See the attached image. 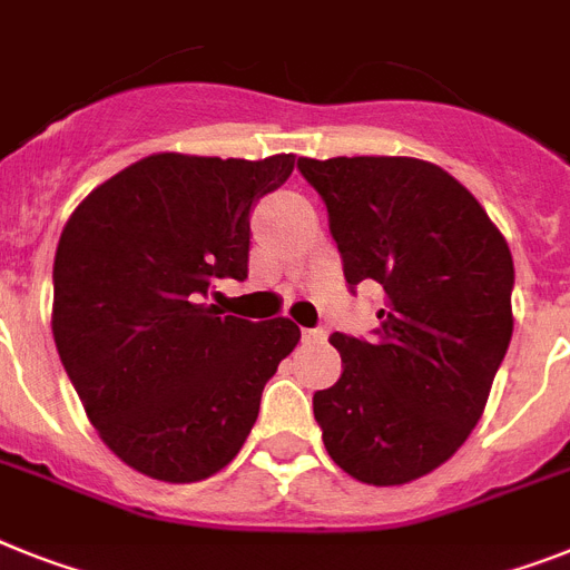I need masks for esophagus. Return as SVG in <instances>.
Here are the masks:
<instances>
[{
	"instance_id": "34e87169",
	"label": "esophagus",
	"mask_w": 570,
	"mask_h": 570,
	"mask_svg": "<svg viewBox=\"0 0 570 570\" xmlns=\"http://www.w3.org/2000/svg\"><path fill=\"white\" fill-rule=\"evenodd\" d=\"M305 341H326V328H303Z\"/></svg>"
}]
</instances>
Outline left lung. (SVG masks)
<instances>
[{
  "mask_svg": "<svg viewBox=\"0 0 570 570\" xmlns=\"http://www.w3.org/2000/svg\"><path fill=\"white\" fill-rule=\"evenodd\" d=\"M328 209L352 288H384L373 341L328 337L343 373L314 393L328 458L355 481L399 487L465 443L512 337V256L449 171L413 157H299Z\"/></svg>",
  "mask_w": 570,
  "mask_h": 570,
  "instance_id": "8db88e82",
  "label": "left lung"
}]
</instances>
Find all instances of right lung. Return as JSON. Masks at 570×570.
<instances>
[{"label": "right lung", "instance_id": "obj_1", "mask_svg": "<svg viewBox=\"0 0 570 570\" xmlns=\"http://www.w3.org/2000/svg\"><path fill=\"white\" fill-rule=\"evenodd\" d=\"M291 171L294 154H150L89 191L60 233L58 355L107 449L154 481L220 472L299 343L288 317L206 303L218 279H247L253 204Z\"/></svg>", "mask_w": 570, "mask_h": 570}]
</instances>
